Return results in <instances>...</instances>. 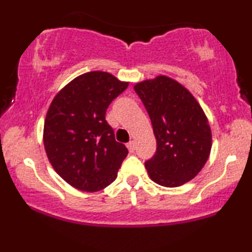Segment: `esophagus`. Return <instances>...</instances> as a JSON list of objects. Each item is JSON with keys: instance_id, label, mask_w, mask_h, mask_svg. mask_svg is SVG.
<instances>
[{"instance_id": "esophagus-1", "label": "esophagus", "mask_w": 252, "mask_h": 252, "mask_svg": "<svg viewBox=\"0 0 252 252\" xmlns=\"http://www.w3.org/2000/svg\"><path fill=\"white\" fill-rule=\"evenodd\" d=\"M126 147H128V149H129L130 153H134V151H135V148H136L135 142H134V141H130L129 143L126 144Z\"/></svg>"}]
</instances>
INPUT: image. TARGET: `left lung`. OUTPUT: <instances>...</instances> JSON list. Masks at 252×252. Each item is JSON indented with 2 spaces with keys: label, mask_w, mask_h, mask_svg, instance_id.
Segmentation results:
<instances>
[{
  "label": "left lung",
  "mask_w": 252,
  "mask_h": 252,
  "mask_svg": "<svg viewBox=\"0 0 252 252\" xmlns=\"http://www.w3.org/2000/svg\"><path fill=\"white\" fill-rule=\"evenodd\" d=\"M153 124L157 148L145 160L155 183L180 187L192 180L208 160L211 130L201 105L183 86L166 76L134 87Z\"/></svg>",
  "instance_id": "1"
}]
</instances>
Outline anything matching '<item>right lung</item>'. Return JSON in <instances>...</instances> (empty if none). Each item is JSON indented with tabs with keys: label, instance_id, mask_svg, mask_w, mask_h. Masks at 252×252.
<instances>
[{
	"label": "right lung",
	"instance_id": "right-lung-1",
	"mask_svg": "<svg viewBox=\"0 0 252 252\" xmlns=\"http://www.w3.org/2000/svg\"><path fill=\"white\" fill-rule=\"evenodd\" d=\"M128 88L104 71L81 75L51 102L44 121L43 142L51 165L76 189L98 191L116 180L128 155L105 121L111 102Z\"/></svg>",
	"mask_w": 252,
	"mask_h": 252
}]
</instances>
